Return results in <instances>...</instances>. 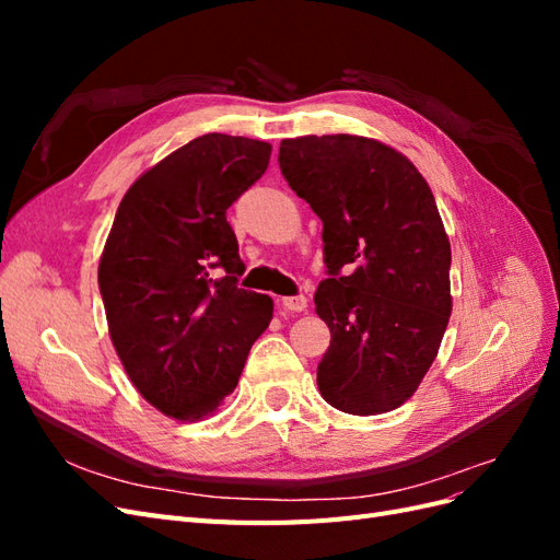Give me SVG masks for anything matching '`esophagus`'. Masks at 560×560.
Wrapping results in <instances>:
<instances>
[{"instance_id":"1","label":"esophagus","mask_w":560,"mask_h":560,"mask_svg":"<svg viewBox=\"0 0 560 560\" xmlns=\"http://www.w3.org/2000/svg\"><path fill=\"white\" fill-rule=\"evenodd\" d=\"M282 308L292 311V313H303L308 308V299L303 294H296V296H284L282 299Z\"/></svg>"}]
</instances>
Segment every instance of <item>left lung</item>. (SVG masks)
<instances>
[{
	"mask_svg": "<svg viewBox=\"0 0 560 560\" xmlns=\"http://www.w3.org/2000/svg\"><path fill=\"white\" fill-rule=\"evenodd\" d=\"M278 163L322 219L315 311L331 343L319 393L352 416L393 411L428 374L451 315V245L430 186L399 151L358 135L282 140Z\"/></svg>",
	"mask_w": 560,
	"mask_h": 560,
	"instance_id": "8db88e82",
	"label": "left lung"
}]
</instances>
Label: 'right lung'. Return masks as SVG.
I'll return each mask as SVG.
<instances>
[{"label":"right lung","mask_w":560,"mask_h":560,"mask_svg":"<svg viewBox=\"0 0 560 560\" xmlns=\"http://www.w3.org/2000/svg\"><path fill=\"white\" fill-rule=\"evenodd\" d=\"M270 144L208 132L135 182L100 259L112 343L140 395L177 420L229 397L273 317L241 290L243 261L226 210L268 167Z\"/></svg>","instance_id":"add662e5"}]
</instances>
